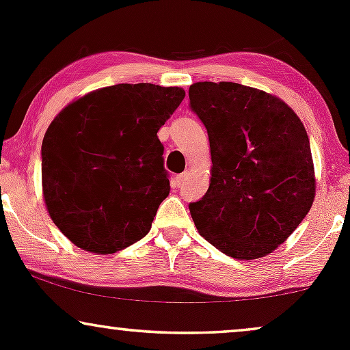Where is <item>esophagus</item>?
<instances>
[{
    "label": "esophagus",
    "mask_w": 350,
    "mask_h": 350,
    "mask_svg": "<svg viewBox=\"0 0 350 350\" xmlns=\"http://www.w3.org/2000/svg\"><path fill=\"white\" fill-rule=\"evenodd\" d=\"M187 178H189V171L183 172V174H179V176H176V178H174L176 186H178V187H183V186H184V183H186V180H187Z\"/></svg>",
    "instance_id": "1"
}]
</instances>
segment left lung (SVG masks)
Wrapping results in <instances>:
<instances>
[{
  "instance_id": "obj_1",
  "label": "left lung",
  "mask_w": 350,
  "mask_h": 350,
  "mask_svg": "<svg viewBox=\"0 0 350 350\" xmlns=\"http://www.w3.org/2000/svg\"><path fill=\"white\" fill-rule=\"evenodd\" d=\"M189 100L212 158L206 196L189 206L199 234L232 258L270 255L314 202L306 128L283 100L240 83H192Z\"/></svg>"
}]
</instances>
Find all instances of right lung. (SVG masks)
Returning a JSON list of instances; mask_svg holds the SVG:
<instances>
[{
    "label": "right lung",
    "instance_id": "obj_1",
    "mask_svg": "<svg viewBox=\"0 0 350 350\" xmlns=\"http://www.w3.org/2000/svg\"><path fill=\"white\" fill-rule=\"evenodd\" d=\"M180 87L118 83L70 102L42 139V196L72 243L110 255L150 232L171 186L159 128Z\"/></svg>",
    "mask_w": 350,
    "mask_h": 350
}]
</instances>
